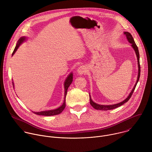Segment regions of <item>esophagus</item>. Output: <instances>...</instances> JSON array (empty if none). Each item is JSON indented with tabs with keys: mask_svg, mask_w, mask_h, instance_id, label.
I'll return each instance as SVG.
<instances>
[{
	"mask_svg": "<svg viewBox=\"0 0 152 152\" xmlns=\"http://www.w3.org/2000/svg\"><path fill=\"white\" fill-rule=\"evenodd\" d=\"M87 72H88L87 68L85 66H82L79 67L78 68V69H77V73L79 75H85Z\"/></svg>",
	"mask_w": 152,
	"mask_h": 152,
	"instance_id": "esophagus-1",
	"label": "esophagus"
}]
</instances>
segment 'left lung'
Listing matches in <instances>:
<instances>
[{
    "label": "left lung",
    "instance_id": "8db88e82",
    "mask_svg": "<svg viewBox=\"0 0 152 152\" xmlns=\"http://www.w3.org/2000/svg\"><path fill=\"white\" fill-rule=\"evenodd\" d=\"M124 35H126V36L127 37V38L129 41V42L130 43L132 44V47L133 48V49L135 51V53L136 54V56H137V62H138V67H139V72H138V76H137V82L133 88V89H132V92H130V94H129V95L128 96V97L125 99L123 101L121 102L120 103H118V104H114V105H99V104H96L95 102H94L92 99H91V96L89 95V99H90V104L96 110H102V111H107V110H113V109H115L118 107H120L122 105H123L124 103L127 102L129 99L130 98H131L132 95H133V93L136 87V85L139 82V78H140V55H139V49H138V47L137 46V45L136 44L135 42H134V40L132 37V35H131V34L129 32H124Z\"/></svg>",
    "mask_w": 152,
    "mask_h": 152
}]
</instances>
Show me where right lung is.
<instances>
[{
	"label": "right lung",
	"instance_id": "right-lung-1",
	"mask_svg": "<svg viewBox=\"0 0 152 152\" xmlns=\"http://www.w3.org/2000/svg\"><path fill=\"white\" fill-rule=\"evenodd\" d=\"M26 38L25 37H22L19 39V40L18 41V42L16 44V45L12 53V56H13L14 54V53L16 52V51L17 50V49L18 48L19 45L26 39ZM72 81H73V73L72 72L70 73V75L68 76V77L66 78V79L64 82V102L61 106H60V107H58V108H57L56 110H49V111H44L36 112V113L33 112V113L37 115H44V116L56 115H58V114H60L66 107V95H67V89H68L69 86L71 85ZM12 83H13H13L12 82Z\"/></svg>",
	"mask_w": 152,
	"mask_h": 152
}]
</instances>
